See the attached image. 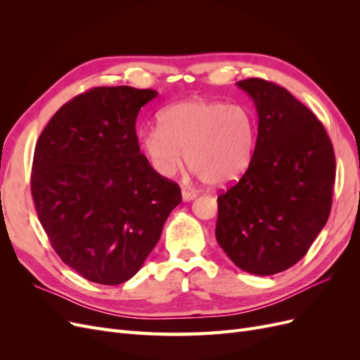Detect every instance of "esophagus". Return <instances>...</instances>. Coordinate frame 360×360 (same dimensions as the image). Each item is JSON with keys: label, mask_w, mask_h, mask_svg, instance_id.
<instances>
[{"label": "esophagus", "mask_w": 360, "mask_h": 360, "mask_svg": "<svg viewBox=\"0 0 360 360\" xmlns=\"http://www.w3.org/2000/svg\"><path fill=\"white\" fill-rule=\"evenodd\" d=\"M195 197H197V193L188 191V189H181V198L183 201H192Z\"/></svg>", "instance_id": "esophagus-1"}]
</instances>
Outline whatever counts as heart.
Wrapping results in <instances>:
<instances>
[{"label":"heart","instance_id":"heart-1","mask_svg":"<svg viewBox=\"0 0 360 360\" xmlns=\"http://www.w3.org/2000/svg\"><path fill=\"white\" fill-rule=\"evenodd\" d=\"M257 123L245 105L188 99L158 115V127L139 135V147L159 176L171 177L184 160L210 188L240 179L250 165Z\"/></svg>","mask_w":360,"mask_h":360}]
</instances>
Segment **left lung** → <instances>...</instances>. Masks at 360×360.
Returning a JSON list of instances; mask_svg holds the SVG:
<instances>
[{
  "mask_svg": "<svg viewBox=\"0 0 360 360\" xmlns=\"http://www.w3.org/2000/svg\"><path fill=\"white\" fill-rule=\"evenodd\" d=\"M237 85L254 99L258 135L249 168L217 197L216 240L237 267L269 276L307 255L328 222L335 153L321 122L284 86Z\"/></svg>",
  "mask_w": 360,
  "mask_h": 360,
  "instance_id": "1",
  "label": "left lung"
}]
</instances>
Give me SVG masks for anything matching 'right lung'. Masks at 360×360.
<instances>
[{
	"instance_id": "add662e5",
	"label": "right lung",
	"mask_w": 360,
	"mask_h": 360,
	"mask_svg": "<svg viewBox=\"0 0 360 360\" xmlns=\"http://www.w3.org/2000/svg\"><path fill=\"white\" fill-rule=\"evenodd\" d=\"M158 91L96 86L56 112L37 139L31 195L58 257L96 284L132 278L181 193L139 151L136 117Z\"/></svg>"
}]
</instances>
